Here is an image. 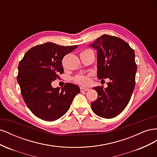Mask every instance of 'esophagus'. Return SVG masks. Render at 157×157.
I'll list each match as a JSON object with an SVG mask.
<instances>
[{"instance_id": "1", "label": "esophagus", "mask_w": 157, "mask_h": 157, "mask_svg": "<svg viewBox=\"0 0 157 157\" xmlns=\"http://www.w3.org/2000/svg\"><path fill=\"white\" fill-rule=\"evenodd\" d=\"M90 89L88 88H85V87H80V92H84L89 90Z\"/></svg>"}]
</instances>
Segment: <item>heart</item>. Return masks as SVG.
<instances>
[{
	"label": "heart",
	"instance_id": "1",
	"mask_svg": "<svg viewBox=\"0 0 157 157\" xmlns=\"http://www.w3.org/2000/svg\"><path fill=\"white\" fill-rule=\"evenodd\" d=\"M74 80L76 82L81 85H88L90 82V77L88 75H77Z\"/></svg>",
	"mask_w": 157,
	"mask_h": 157
}]
</instances>
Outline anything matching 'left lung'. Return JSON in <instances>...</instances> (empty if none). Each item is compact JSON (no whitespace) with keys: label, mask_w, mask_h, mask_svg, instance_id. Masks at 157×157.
Wrapping results in <instances>:
<instances>
[{"label":"left lung","mask_w":157,"mask_h":157,"mask_svg":"<svg viewBox=\"0 0 157 157\" xmlns=\"http://www.w3.org/2000/svg\"><path fill=\"white\" fill-rule=\"evenodd\" d=\"M97 50L98 78H109L107 87L93 88L98 94L91 103L98 116L112 118L124 110L135 87L137 65L135 53L126 42L117 36L103 35L90 44Z\"/></svg>","instance_id":"left-lung-1"}]
</instances>
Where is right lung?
<instances>
[{
  "instance_id": "right-lung-1",
  "label": "right lung",
  "mask_w": 157,
  "mask_h": 157,
  "mask_svg": "<svg viewBox=\"0 0 157 157\" xmlns=\"http://www.w3.org/2000/svg\"><path fill=\"white\" fill-rule=\"evenodd\" d=\"M77 47L46 42L29 49L20 61L17 82L23 100L36 117L46 121L58 119L80 93L79 87L73 84L66 83L61 89L54 88L51 84L63 73V57Z\"/></svg>"
}]
</instances>
